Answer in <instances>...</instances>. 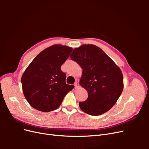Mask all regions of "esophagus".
Listing matches in <instances>:
<instances>
[{"instance_id":"1","label":"esophagus","mask_w":149,"mask_h":149,"mask_svg":"<svg viewBox=\"0 0 149 149\" xmlns=\"http://www.w3.org/2000/svg\"><path fill=\"white\" fill-rule=\"evenodd\" d=\"M74 87H75L76 89L78 88L79 87V83H78V81H76L74 83Z\"/></svg>"}]
</instances>
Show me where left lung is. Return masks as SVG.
Instances as JSON below:
<instances>
[{"instance_id": "obj_1", "label": "left lung", "mask_w": 149, "mask_h": 149, "mask_svg": "<svg viewBox=\"0 0 149 149\" xmlns=\"http://www.w3.org/2000/svg\"><path fill=\"white\" fill-rule=\"evenodd\" d=\"M71 59L82 68L79 84L88 97L79 106L83 112L100 116L110 110L124 88L123 73L110 57L94 45H82L73 49Z\"/></svg>"}]
</instances>
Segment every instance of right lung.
I'll return each mask as SVG.
<instances>
[{
	"mask_svg": "<svg viewBox=\"0 0 149 149\" xmlns=\"http://www.w3.org/2000/svg\"><path fill=\"white\" fill-rule=\"evenodd\" d=\"M73 48L53 45L36 56L22 74L24 95L30 105L42 112L56 109L66 94L74 86L66 84V74L61 66L69 57Z\"/></svg>",
	"mask_w": 149,
	"mask_h": 149,
	"instance_id": "1",
	"label": "right lung"
}]
</instances>
